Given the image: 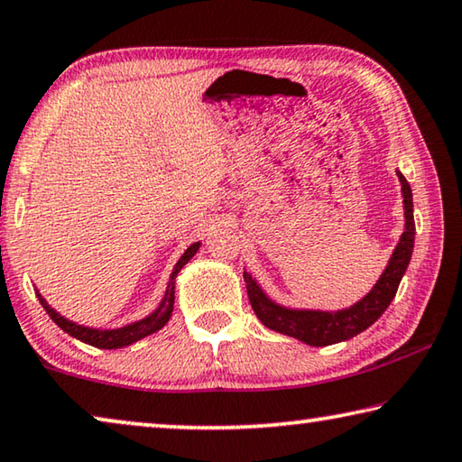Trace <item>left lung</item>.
I'll use <instances>...</instances> for the list:
<instances>
[{"label":"left lung","mask_w":462,"mask_h":462,"mask_svg":"<svg viewBox=\"0 0 462 462\" xmlns=\"http://www.w3.org/2000/svg\"><path fill=\"white\" fill-rule=\"evenodd\" d=\"M402 181L403 204H405V231L399 244L393 252L389 266L379 278V282L373 286L365 299L356 305L344 311H297V309H286L272 302L262 292L258 282L244 272V281L247 286V297L252 302L254 313L266 328L278 331V334L297 337L309 346H331L344 339L358 336L360 331L370 328L379 317L387 311L391 300L395 299L399 282L407 270V263L411 260L413 241H415V223H413V199L411 186L405 180L402 171H397Z\"/></svg>","instance_id":"8db88e82"}]
</instances>
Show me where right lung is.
Here are the masks:
<instances>
[{"label":"right lung","instance_id":"add662e5","mask_svg":"<svg viewBox=\"0 0 462 462\" xmlns=\"http://www.w3.org/2000/svg\"><path fill=\"white\" fill-rule=\"evenodd\" d=\"M200 244H192L190 247L186 249L184 255L178 260L176 268L171 272V281L168 284V291H165V297L162 300V305L155 309L153 313L145 319H141L137 323H131V325H125V328H118V329H92V328H83V325H78L73 321H67L65 317H60L55 309H51L44 299L39 294V300L41 305L44 307V311L49 313V317L52 321H55L60 329L65 331V334H69L73 337H78L79 342L83 344H89L94 347H104V350H115V347H125L133 342H139L145 336L155 334L157 329H162L165 323L170 321L171 311H173V278L178 276V272L186 266L188 262L192 260V255L199 252Z\"/></svg>","mask_w":462,"mask_h":462}]
</instances>
